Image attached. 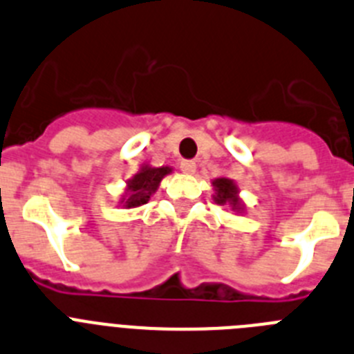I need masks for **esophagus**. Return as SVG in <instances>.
Masks as SVG:
<instances>
[{
	"instance_id": "34e87169",
	"label": "esophagus",
	"mask_w": 354,
	"mask_h": 354,
	"mask_svg": "<svg viewBox=\"0 0 354 354\" xmlns=\"http://www.w3.org/2000/svg\"><path fill=\"white\" fill-rule=\"evenodd\" d=\"M180 169H181V173L194 174L196 173V162L194 160H183V162H180Z\"/></svg>"
}]
</instances>
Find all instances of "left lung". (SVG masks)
I'll use <instances>...</instances> for the list:
<instances>
[{"instance_id":"1","label":"left lung","mask_w":354,"mask_h":354,"mask_svg":"<svg viewBox=\"0 0 354 354\" xmlns=\"http://www.w3.org/2000/svg\"><path fill=\"white\" fill-rule=\"evenodd\" d=\"M214 201L217 203V205H230L232 210H241V199L236 198L239 189H236V185L232 180H228V178H217V180L214 181Z\"/></svg>"}]
</instances>
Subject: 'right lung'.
<instances>
[{"instance_id":"add662e5","label":"right lung","mask_w":354,"mask_h":354,"mask_svg":"<svg viewBox=\"0 0 354 354\" xmlns=\"http://www.w3.org/2000/svg\"><path fill=\"white\" fill-rule=\"evenodd\" d=\"M171 173L169 167H142L139 174H135L128 181L126 189V198L122 199L126 208H135L140 205H146L151 198V194L158 189V183L165 174Z\"/></svg>"}]
</instances>
